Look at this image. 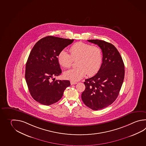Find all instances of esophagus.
I'll return each mask as SVG.
<instances>
[{
    "label": "esophagus",
    "mask_w": 146,
    "mask_h": 146,
    "mask_svg": "<svg viewBox=\"0 0 146 146\" xmlns=\"http://www.w3.org/2000/svg\"><path fill=\"white\" fill-rule=\"evenodd\" d=\"M70 83H71V85H75V84L78 83L76 82H74V81H71Z\"/></svg>",
    "instance_id": "obj_1"
}]
</instances>
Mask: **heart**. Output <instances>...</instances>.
Returning a JSON list of instances; mask_svg holds the SVG:
<instances>
[{
    "label": "heart",
    "instance_id": "obj_1",
    "mask_svg": "<svg viewBox=\"0 0 146 146\" xmlns=\"http://www.w3.org/2000/svg\"><path fill=\"white\" fill-rule=\"evenodd\" d=\"M70 51L71 54L63 49L58 56V62L64 68H70L73 61L77 60L76 65L78 67L64 72V76L67 79L77 81L86 74L92 76L98 72L102 60L100 48L79 42L72 45Z\"/></svg>",
    "mask_w": 146,
    "mask_h": 146
}]
</instances>
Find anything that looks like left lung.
Listing matches in <instances>:
<instances>
[{
	"instance_id": "8db88e82",
	"label": "left lung",
	"mask_w": 146,
	"mask_h": 146,
	"mask_svg": "<svg viewBox=\"0 0 146 146\" xmlns=\"http://www.w3.org/2000/svg\"><path fill=\"white\" fill-rule=\"evenodd\" d=\"M87 40L100 48L103 57L98 73L85 80L82 99L91 109L101 110L112 104L119 95L124 78V64L114 45L102 40Z\"/></svg>"
}]
</instances>
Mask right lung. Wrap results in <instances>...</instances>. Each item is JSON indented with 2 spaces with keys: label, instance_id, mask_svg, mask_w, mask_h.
<instances>
[{
  "label": "right lung",
  "instance_id": "right-lung-1",
  "mask_svg": "<svg viewBox=\"0 0 146 146\" xmlns=\"http://www.w3.org/2000/svg\"><path fill=\"white\" fill-rule=\"evenodd\" d=\"M74 39L48 36L34 46L26 63L25 78L30 94L39 103L49 106L62 97L68 80H55L62 73L58 60L60 52Z\"/></svg>",
  "mask_w": 146,
  "mask_h": 146
}]
</instances>
